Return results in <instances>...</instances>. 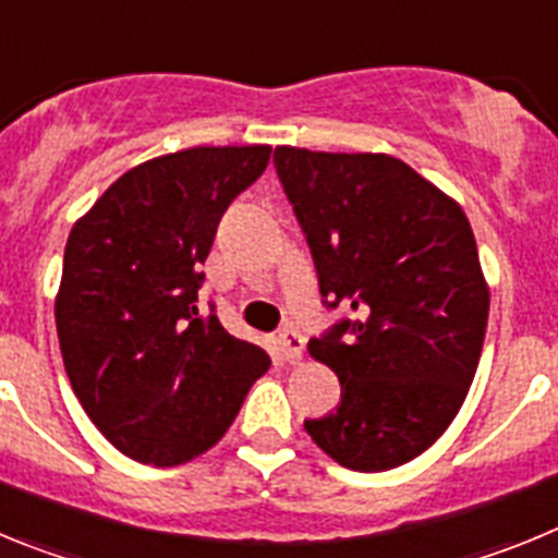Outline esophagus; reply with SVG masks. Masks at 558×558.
<instances>
[{
  "label": "esophagus",
  "instance_id": "1",
  "mask_svg": "<svg viewBox=\"0 0 558 558\" xmlns=\"http://www.w3.org/2000/svg\"><path fill=\"white\" fill-rule=\"evenodd\" d=\"M279 347H282V354L288 363H299L304 357V338L295 329L279 332Z\"/></svg>",
  "mask_w": 558,
  "mask_h": 558
}]
</instances>
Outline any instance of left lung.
<instances>
[{
  "label": "left lung",
  "instance_id": "left-lung-1",
  "mask_svg": "<svg viewBox=\"0 0 558 558\" xmlns=\"http://www.w3.org/2000/svg\"><path fill=\"white\" fill-rule=\"evenodd\" d=\"M276 175L307 236L329 310L310 354L340 405L304 430L357 472L413 461L461 411L481 360L489 288L461 206L386 153L276 147Z\"/></svg>",
  "mask_w": 558,
  "mask_h": 558
}]
</instances>
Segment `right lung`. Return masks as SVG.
I'll use <instances>...</instances> for the list:
<instances>
[{
	"label": "right lung",
	"instance_id": "obj_1",
	"mask_svg": "<svg viewBox=\"0 0 558 558\" xmlns=\"http://www.w3.org/2000/svg\"><path fill=\"white\" fill-rule=\"evenodd\" d=\"M268 145L190 147L133 167L72 226L56 327L72 391L128 458L175 466L215 447L270 366L198 313L223 211Z\"/></svg>",
	"mask_w": 558,
	"mask_h": 558
}]
</instances>
